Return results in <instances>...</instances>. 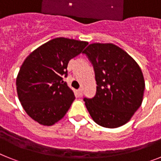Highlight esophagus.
<instances>
[{
	"mask_svg": "<svg viewBox=\"0 0 161 161\" xmlns=\"http://www.w3.org/2000/svg\"><path fill=\"white\" fill-rule=\"evenodd\" d=\"M77 93H78V96L81 97L82 95H83V90H82V89H79V90L77 91Z\"/></svg>",
	"mask_w": 161,
	"mask_h": 161,
	"instance_id": "obj_1",
	"label": "esophagus"
}]
</instances>
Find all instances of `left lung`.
<instances>
[{
	"instance_id": "8db88e82",
	"label": "left lung",
	"mask_w": 161,
	"mask_h": 161,
	"mask_svg": "<svg viewBox=\"0 0 161 161\" xmlns=\"http://www.w3.org/2000/svg\"><path fill=\"white\" fill-rule=\"evenodd\" d=\"M93 64L96 94L84 98L95 123L107 128L126 124L141 106L145 82L135 59L112 43H93L84 51Z\"/></svg>"
}]
</instances>
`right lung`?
<instances>
[{
	"mask_svg": "<svg viewBox=\"0 0 161 161\" xmlns=\"http://www.w3.org/2000/svg\"><path fill=\"white\" fill-rule=\"evenodd\" d=\"M87 42L66 38L48 41L28 55L16 80L22 107L31 119L52 126L64 118L75 99L63 78L68 62L81 53Z\"/></svg>",
	"mask_w": 161,
	"mask_h": 161,
	"instance_id": "obj_1",
	"label": "right lung"
}]
</instances>
